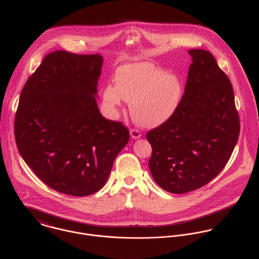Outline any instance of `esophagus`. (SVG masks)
<instances>
[{"mask_svg":"<svg viewBox=\"0 0 259 259\" xmlns=\"http://www.w3.org/2000/svg\"><path fill=\"white\" fill-rule=\"evenodd\" d=\"M131 136L133 139H140L142 137V134L140 132V130L138 128H132L131 130Z\"/></svg>","mask_w":259,"mask_h":259,"instance_id":"1","label":"esophagus"}]
</instances>
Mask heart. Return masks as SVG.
Listing matches in <instances>:
<instances>
[{"mask_svg":"<svg viewBox=\"0 0 259 259\" xmlns=\"http://www.w3.org/2000/svg\"><path fill=\"white\" fill-rule=\"evenodd\" d=\"M115 81L105 89L106 106L116 113L123 101L131 103L134 118L145 126L164 122L177 110L182 98L180 78L149 63L119 68Z\"/></svg>","mask_w":259,"mask_h":259,"instance_id":"obj_1","label":"heart"}]
</instances>
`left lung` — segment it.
I'll list each match as a JSON object with an SVG mask.
<instances>
[{
	"mask_svg": "<svg viewBox=\"0 0 259 259\" xmlns=\"http://www.w3.org/2000/svg\"><path fill=\"white\" fill-rule=\"evenodd\" d=\"M192 59L185 94L175 112L147 133L154 182L171 193L208 184L224 168L240 133L232 84L208 51Z\"/></svg>",
	"mask_w": 259,
	"mask_h": 259,
	"instance_id": "1",
	"label": "left lung"
}]
</instances>
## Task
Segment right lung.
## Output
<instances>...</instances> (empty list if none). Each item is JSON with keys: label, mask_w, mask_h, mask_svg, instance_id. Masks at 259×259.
Masks as SVG:
<instances>
[{"label": "right lung", "mask_w": 259, "mask_h": 259, "mask_svg": "<svg viewBox=\"0 0 259 259\" xmlns=\"http://www.w3.org/2000/svg\"><path fill=\"white\" fill-rule=\"evenodd\" d=\"M99 55L56 51L25 83L15 115L20 154L51 188L73 196L99 191L116 155L128 143L121 121L98 109Z\"/></svg>", "instance_id": "add662e5"}]
</instances>
